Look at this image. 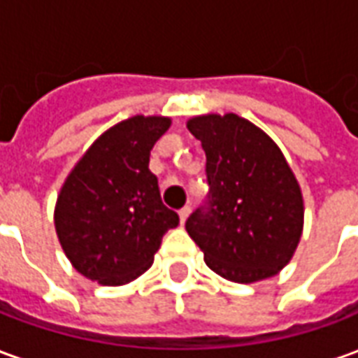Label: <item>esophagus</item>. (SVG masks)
Segmentation results:
<instances>
[{"label": "esophagus", "instance_id": "34e87169", "mask_svg": "<svg viewBox=\"0 0 358 358\" xmlns=\"http://www.w3.org/2000/svg\"><path fill=\"white\" fill-rule=\"evenodd\" d=\"M189 213H192V207H184V209H180V222H182V224H184V222H186V218L189 217Z\"/></svg>", "mask_w": 358, "mask_h": 358}]
</instances>
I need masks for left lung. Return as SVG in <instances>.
Returning a JSON list of instances; mask_svg holds the SVG:
<instances>
[{
    "mask_svg": "<svg viewBox=\"0 0 358 358\" xmlns=\"http://www.w3.org/2000/svg\"><path fill=\"white\" fill-rule=\"evenodd\" d=\"M207 155V197L186 220L205 263L226 280L251 284L289 263L303 230V197L268 136L238 115L187 122Z\"/></svg>",
    "mask_w": 358,
    "mask_h": 358,
    "instance_id": "left-lung-1",
    "label": "left lung"
}]
</instances>
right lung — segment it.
<instances>
[{
	"mask_svg": "<svg viewBox=\"0 0 358 358\" xmlns=\"http://www.w3.org/2000/svg\"><path fill=\"white\" fill-rule=\"evenodd\" d=\"M171 126L164 117H132L101 134L69 174L55 207L65 255L105 285L141 276L163 236L180 222L164 207L149 153Z\"/></svg>",
	"mask_w": 358,
	"mask_h": 358,
	"instance_id": "right-lung-1",
	"label": "right lung"
}]
</instances>
